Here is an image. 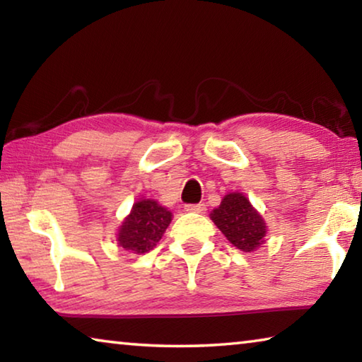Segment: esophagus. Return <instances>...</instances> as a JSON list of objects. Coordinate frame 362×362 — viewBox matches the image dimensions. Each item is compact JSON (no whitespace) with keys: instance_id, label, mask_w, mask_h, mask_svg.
I'll return each mask as SVG.
<instances>
[{"instance_id":"34e87169","label":"esophagus","mask_w":362,"mask_h":362,"mask_svg":"<svg viewBox=\"0 0 362 362\" xmlns=\"http://www.w3.org/2000/svg\"><path fill=\"white\" fill-rule=\"evenodd\" d=\"M185 211L193 212V214H206L207 207H206V204H187Z\"/></svg>"}]
</instances>
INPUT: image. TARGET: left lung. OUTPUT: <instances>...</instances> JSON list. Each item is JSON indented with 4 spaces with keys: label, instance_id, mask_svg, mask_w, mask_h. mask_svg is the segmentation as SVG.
Wrapping results in <instances>:
<instances>
[{
    "label": "left lung",
    "instance_id": "8db88e82",
    "mask_svg": "<svg viewBox=\"0 0 362 362\" xmlns=\"http://www.w3.org/2000/svg\"><path fill=\"white\" fill-rule=\"evenodd\" d=\"M211 218L226 240L244 252H252L259 247L267 235V225L260 214L241 193L226 194L211 214Z\"/></svg>",
    "mask_w": 362,
    "mask_h": 362
}]
</instances>
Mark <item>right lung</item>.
Segmentation results:
<instances>
[{"label":"right lung","mask_w":362,"mask_h":362,"mask_svg":"<svg viewBox=\"0 0 362 362\" xmlns=\"http://www.w3.org/2000/svg\"><path fill=\"white\" fill-rule=\"evenodd\" d=\"M170 220H173L170 212L159 206L156 201H137L119 228V246L134 254L148 252L161 240Z\"/></svg>","instance_id":"1"}]
</instances>
